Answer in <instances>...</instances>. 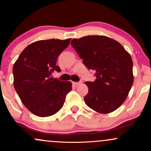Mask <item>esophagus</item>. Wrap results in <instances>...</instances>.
Returning a JSON list of instances; mask_svg holds the SVG:
<instances>
[{"label": "esophagus", "mask_w": 151, "mask_h": 151, "mask_svg": "<svg viewBox=\"0 0 151 151\" xmlns=\"http://www.w3.org/2000/svg\"><path fill=\"white\" fill-rule=\"evenodd\" d=\"M72 84L74 85H75V86H77V85H80V84H82V82H72Z\"/></svg>", "instance_id": "obj_1"}]
</instances>
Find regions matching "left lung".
<instances>
[{"instance_id": "obj_1", "label": "left lung", "mask_w": 151, "mask_h": 151, "mask_svg": "<svg viewBox=\"0 0 151 151\" xmlns=\"http://www.w3.org/2000/svg\"><path fill=\"white\" fill-rule=\"evenodd\" d=\"M71 44L87 68L96 71V80L85 82L88 87L85 104L100 114L116 110L134 81L131 55L119 42L104 35L73 39Z\"/></svg>"}]
</instances>
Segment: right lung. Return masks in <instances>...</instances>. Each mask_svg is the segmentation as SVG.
<instances>
[{
	"mask_svg": "<svg viewBox=\"0 0 151 151\" xmlns=\"http://www.w3.org/2000/svg\"><path fill=\"white\" fill-rule=\"evenodd\" d=\"M71 38L39 40L24 49L13 66L14 86L25 107L35 115L47 117L63 107L71 82L53 80L58 56L69 46Z\"/></svg>",
	"mask_w": 151,
	"mask_h": 151,
	"instance_id": "add662e5",
	"label": "right lung"
}]
</instances>
